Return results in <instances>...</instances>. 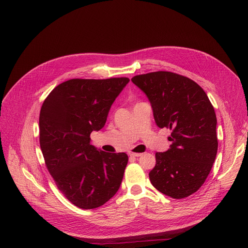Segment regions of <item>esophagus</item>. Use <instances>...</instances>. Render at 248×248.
Segmentation results:
<instances>
[{
    "label": "esophagus",
    "mask_w": 248,
    "mask_h": 248,
    "mask_svg": "<svg viewBox=\"0 0 248 248\" xmlns=\"http://www.w3.org/2000/svg\"><path fill=\"white\" fill-rule=\"evenodd\" d=\"M128 155H131V157H140V155H142L141 153H128Z\"/></svg>",
    "instance_id": "34e87169"
}]
</instances>
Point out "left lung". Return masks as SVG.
Listing matches in <instances>:
<instances>
[{"mask_svg":"<svg viewBox=\"0 0 248 248\" xmlns=\"http://www.w3.org/2000/svg\"><path fill=\"white\" fill-rule=\"evenodd\" d=\"M132 81L147 95L155 124L172 131L170 149L155 153L151 183L169 197H188L204 184L216 158L217 120L212 104L196 82L173 72L137 75Z\"/></svg>","mask_w":248,"mask_h":248,"instance_id":"left-lung-1","label":"left lung"}]
</instances>
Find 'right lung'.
Returning <instances> with one entry per match:
<instances>
[{
  "mask_svg": "<svg viewBox=\"0 0 248 248\" xmlns=\"http://www.w3.org/2000/svg\"><path fill=\"white\" fill-rule=\"evenodd\" d=\"M129 82L126 77L70 79L44 100L39 126L40 147L49 173L72 204L93 209L119 191L128 158L90 145V134L107 123L115 98Z\"/></svg>",
  "mask_w": 248,
  "mask_h": 248,
  "instance_id": "obj_1",
  "label": "right lung"
}]
</instances>
